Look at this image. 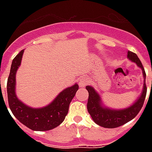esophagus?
Masks as SVG:
<instances>
[{"instance_id": "esophagus-1", "label": "esophagus", "mask_w": 152, "mask_h": 152, "mask_svg": "<svg viewBox=\"0 0 152 152\" xmlns=\"http://www.w3.org/2000/svg\"><path fill=\"white\" fill-rule=\"evenodd\" d=\"M87 83H88V79L84 77V76H82L80 78L79 80V86L80 87V88H83V87H85L87 85Z\"/></svg>"}]
</instances>
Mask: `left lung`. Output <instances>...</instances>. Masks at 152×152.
Here are the masks:
<instances>
[{
  "label": "left lung",
  "mask_w": 152,
  "mask_h": 152,
  "mask_svg": "<svg viewBox=\"0 0 152 152\" xmlns=\"http://www.w3.org/2000/svg\"><path fill=\"white\" fill-rule=\"evenodd\" d=\"M128 57L131 61L137 63V65L141 68L144 79L146 78L145 70L140 60L137 57V55L135 53L129 51ZM86 89L89 93L88 105H87L88 113H90L93 121L97 125H100L102 127L108 128V129L119 127L121 125H125V123L129 122V121L133 119L139 113L143 107L147 94V86L145 83V80H144V89H143L140 97L137 100V102L132 106L127 109L121 110H113L104 108L102 106L99 95L94 90L92 87L87 86Z\"/></svg>",
  "instance_id": "left-lung-1"
}]
</instances>
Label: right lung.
<instances>
[{"label":"right lung","instance_id":"right-lung-1","mask_svg":"<svg viewBox=\"0 0 152 152\" xmlns=\"http://www.w3.org/2000/svg\"><path fill=\"white\" fill-rule=\"evenodd\" d=\"M23 50L13 59L7 82L9 108L20 122L34 131H48L57 127L64 120L69 112V104L79 89L78 84L64 89L53 102L41 109L28 107L18 99L15 92V73L20 65Z\"/></svg>","mask_w":152,"mask_h":152}]
</instances>
